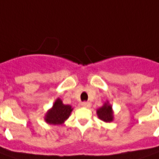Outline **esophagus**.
I'll list each match as a JSON object with an SVG mask.
<instances>
[{
	"instance_id": "34e87169",
	"label": "esophagus",
	"mask_w": 159,
	"mask_h": 159,
	"mask_svg": "<svg viewBox=\"0 0 159 159\" xmlns=\"http://www.w3.org/2000/svg\"><path fill=\"white\" fill-rule=\"evenodd\" d=\"M81 106L83 107H85V108H89L90 106H91V104L89 103V102H84L81 103Z\"/></svg>"
}]
</instances>
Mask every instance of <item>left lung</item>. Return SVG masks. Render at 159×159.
<instances>
[{"instance_id":"left-lung-1","label":"left lung","mask_w":159,"mask_h":159,"mask_svg":"<svg viewBox=\"0 0 159 159\" xmlns=\"http://www.w3.org/2000/svg\"><path fill=\"white\" fill-rule=\"evenodd\" d=\"M99 119L104 122H111L113 120V112L111 106L106 103L104 106L97 111Z\"/></svg>"}]
</instances>
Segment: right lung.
<instances>
[{"label": "right lung", "mask_w": 159, "mask_h": 159, "mask_svg": "<svg viewBox=\"0 0 159 159\" xmlns=\"http://www.w3.org/2000/svg\"><path fill=\"white\" fill-rule=\"evenodd\" d=\"M72 110L69 105H64L61 99H57L53 106V108L48 111L45 115V121L49 124L58 125L62 124L66 119L70 116Z\"/></svg>", "instance_id": "1"}]
</instances>
